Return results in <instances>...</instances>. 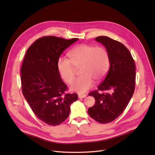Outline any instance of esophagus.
Returning <instances> with one entry per match:
<instances>
[{"label":"esophagus","mask_w":155,"mask_h":155,"mask_svg":"<svg viewBox=\"0 0 155 155\" xmlns=\"http://www.w3.org/2000/svg\"><path fill=\"white\" fill-rule=\"evenodd\" d=\"M86 96H87V95H85V94H79L78 95V98L84 99V98H85Z\"/></svg>","instance_id":"34e87169"}]
</instances>
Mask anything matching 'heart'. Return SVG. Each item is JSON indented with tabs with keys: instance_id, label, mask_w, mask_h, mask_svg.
<instances>
[{
	"instance_id": "1",
	"label": "heart",
	"mask_w": 155,
	"mask_h": 155,
	"mask_svg": "<svg viewBox=\"0 0 155 155\" xmlns=\"http://www.w3.org/2000/svg\"><path fill=\"white\" fill-rule=\"evenodd\" d=\"M69 60L60 58L57 68L61 78L70 84L75 75V68L80 67V74L71 84L72 91L84 93L91 88L94 80L100 81L104 78L110 66V56L107 50L102 46L82 44L68 53Z\"/></svg>"
}]
</instances>
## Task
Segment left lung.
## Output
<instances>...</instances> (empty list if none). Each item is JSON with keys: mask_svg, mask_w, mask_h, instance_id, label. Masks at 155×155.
I'll return each mask as SVG.
<instances>
[{"mask_svg": "<svg viewBox=\"0 0 155 155\" xmlns=\"http://www.w3.org/2000/svg\"><path fill=\"white\" fill-rule=\"evenodd\" d=\"M95 41L106 48L110 56V68L107 76L88 95L95 103L88 109L92 119L99 123H109L124 112L134 94L136 67L132 55L121 43L107 36H98ZM99 91L106 93H99Z\"/></svg>", "mask_w": 155, "mask_h": 155, "instance_id": "left-lung-1", "label": "left lung"}]
</instances>
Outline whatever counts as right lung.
I'll return each instance as SVG.
<instances>
[{
  "label": "right lung",
  "mask_w": 155,
  "mask_h": 155,
  "mask_svg": "<svg viewBox=\"0 0 155 155\" xmlns=\"http://www.w3.org/2000/svg\"><path fill=\"white\" fill-rule=\"evenodd\" d=\"M56 36L38 39L28 49L21 69L22 92L32 112L43 123L57 126L68 117L78 95L65 94L57 62L65 49L78 40Z\"/></svg>",
  "instance_id": "right-lung-1"
}]
</instances>
